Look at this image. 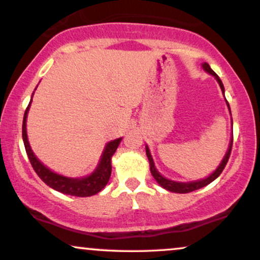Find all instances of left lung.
Returning <instances> with one entry per match:
<instances>
[{
  "label": "left lung",
  "instance_id": "1",
  "mask_svg": "<svg viewBox=\"0 0 260 260\" xmlns=\"http://www.w3.org/2000/svg\"><path fill=\"white\" fill-rule=\"evenodd\" d=\"M202 68L205 71V72L210 74V76H213L214 78L216 79V82L219 83L220 89H221V91H222V94H223V98H225V88H223V84H222L221 79H220L219 77L216 76V73L214 72L213 70H211L210 66H209L207 62H203ZM225 101H226V105H228L230 115H231V109H230V105H229L228 100L225 99ZM231 126H232V117H231ZM231 149H232V137H231V139H230L228 151H226L225 156L222 157L221 162L219 164V166H217V168L214 170V171L211 172L210 175L207 176V177L201 178V180L188 181V182H178V181L170 180V178H166L165 176H162L159 171H157L156 166H155L154 159H153V156H151L150 150H149L148 145H145V153H147V156H148V160H149V166H150L151 175H153V177L155 178V181H156L157 183H159L160 186L164 188V189L169 190V192H174V193H189V192H193V190L199 189V188H203V187L208 186L209 183H211V182H213L214 180H216V178L219 177L220 174H221V172H222V170L225 169L226 164H228L230 154H231Z\"/></svg>",
  "mask_w": 260,
  "mask_h": 260
}]
</instances>
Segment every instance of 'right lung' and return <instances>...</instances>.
Instances as JSON below:
<instances>
[{
    "label": "right lung",
    "instance_id": "obj_1",
    "mask_svg": "<svg viewBox=\"0 0 260 260\" xmlns=\"http://www.w3.org/2000/svg\"><path fill=\"white\" fill-rule=\"evenodd\" d=\"M38 88V86H37ZM35 88V90H37ZM32 95L30 103H29L28 107H26L24 112V117H23V127H22V134H23V142H24V147L26 155H28L29 160L32 169L35 170L39 177L43 180L45 183L49 187H51L52 189L57 190V192L63 193L67 196H74V197H90L99 193L100 190H103L107 182L110 180V176H111V159L115 154V151L117 150L118 145H120L122 137L115 140H111L105 145L104 148L103 154H101L99 164L95 168L94 171L91 174L83 176V177H68V176L59 175L57 172L52 171L51 169L47 168L46 165H44L40 160L38 159L37 155L34 154V151L31 150L30 144H29L28 140V134H26V118H28V112L29 109L31 106L32 101Z\"/></svg>",
    "mask_w": 260,
    "mask_h": 260
}]
</instances>
